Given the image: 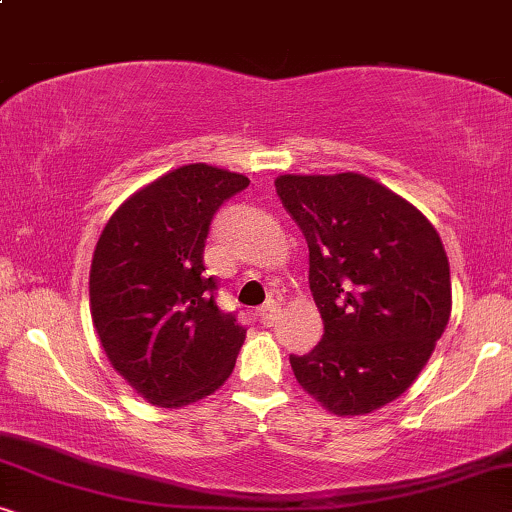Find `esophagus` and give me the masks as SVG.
<instances>
[{"label":"esophagus","mask_w":512,"mask_h":512,"mask_svg":"<svg viewBox=\"0 0 512 512\" xmlns=\"http://www.w3.org/2000/svg\"><path fill=\"white\" fill-rule=\"evenodd\" d=\"M258 321H261L263 326H270L272 321L277 319V314H279V307H277V303H265L263 307H258Z\"/></svg>","instance_id":"1"}]
</instances>
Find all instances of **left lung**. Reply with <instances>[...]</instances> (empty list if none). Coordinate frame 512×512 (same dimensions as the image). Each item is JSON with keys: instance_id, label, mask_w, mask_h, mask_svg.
<instances>
[{"instance_id": "1", "label": "left lung", "mask_w": 512, "mask_h": 512, "mask_svg": "<svg viewBox=\"0 0 512 512\" xmlns=\"http://www.w3.org/2000/svg\"><path fill=\"white\" fill-rule=\"evenodd\" d=\"M286 212L310 247L324 319L312 352L291 354L307 394L335 415H366L403 394L452 310L450 263L426 216L363 174H282Z\"/></svg>"}]
</instances>
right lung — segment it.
<instances>
[{
    "mask_svg": "<svg viewBox=\"0 0 512 512\" xmlns=\"http://www.w3.org/2000/svg\"><path fill=\"white\" fill-rule=\"evenodd\" d=\"M244 174L195 163L167 172L116 209L90 265V314L104 354L137 394L181 408L233 373L244 328L216 305L205 242Z\"/></svg>",
    "mask_w": 512,
    "mask_h": 512,
    "instance_id": "right-lung-1",
    "label": "right lung"
}]
</instances>
